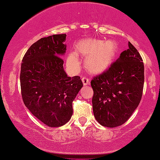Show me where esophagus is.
Returning <instances> with one entry per match:
<instances>
[{"instance_id":"esophagus-1","label":"esophagus","mask_w":160,"mask_h":160,"mask_svg":"<svg viewBox=\"0 0 160 160\" xmlns=\"http://www.w3.org/2000/svg\"><path fill=\"white\" fill-rule=\"evenodd\" d=\"M82 81L83 82V85H88V84H90V79L88 78L87 77H86V76H84V77L82 78Z\"/></svg>"}]
</instances>
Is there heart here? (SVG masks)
<instances>
[{"mask_svg": "<svg viewBox=\"0 0 160 160\" xmlns=\"http://www.w3.org/2000/svg\"><path fill=\"white\" fill-rule=\"evenodd\" d=\"M118 51V45L115 40H102L86 39L76 44L75 53L70 54L67 63L70 67L78 68L79 60L78 56L85 58V67L93 74H100L109 68L113 62Z\"/></svg>", "mask_w": 160, "mask_h": 160, "instance_id": "b5f03b06", "label": "heart"}]
</instances>
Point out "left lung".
Returning a JSON list of instances; mask_svg holds the SVG:
<instances>
[{
	"label": "left lung",
	"instance_id": "obj_1",
	"mask_svg": "<svg viewBox=\"0 0 160 160\" xmlns=\"http://www.w3.org/2000/svg\"><path fill=\"white\" fill-rule=\"evenodd\" d=\"M144 66L140 53L130 42L109 69L91 80L92 105L98 123L115 128L125 123L141 100Z\"/></svg>",
	"mask_w": 160,
	"mask_h": 160
}]
</instances>
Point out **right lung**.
<instances>
[{"mask_svg":"<svg viewBox=\"0 0 160 160\" xmlns=\"http://www.w3.org/2000/svg\"><path fill=\"white\" fill-rule=\"evenodd\" d=\"M66 34L41 38L22 59L20 88L23 103L49 127L67 124L73 114L72 102L83 84L79 76L68 77L63 70Z\"/></svg>","mask_w":160,"mask_h":160,"instance_id":"1","label":"right lung"}]
</instances>
